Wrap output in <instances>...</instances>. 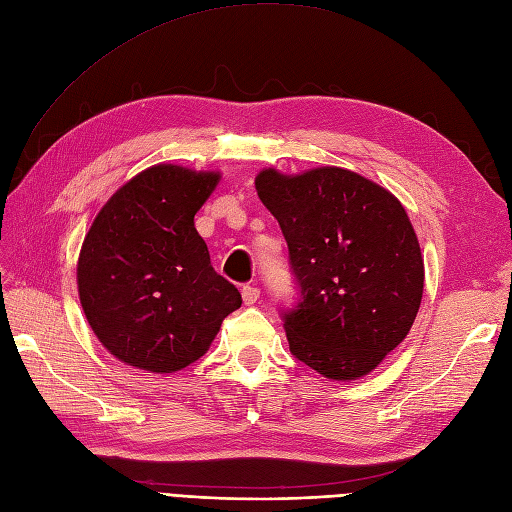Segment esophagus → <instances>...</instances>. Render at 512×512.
Instances as JSON below:
<instances>
[{
    "instance_id": "obj_1",
    "label": "esophagus",
    "mask_w": 512,
    "mask_h": 512,
    "mask_svg": "<svg viewBox=\"0 0 512 512\" xmlns=\"http://www.w3.org/2000/svg\"><path fill=\"white\" fill-rule=\"evenodd\" d=\"M259 293H261V291H259L257 287L244 285V287H242V299H244V304H246V306H253V304H257Z\"/></svg>"
}]
</instances>
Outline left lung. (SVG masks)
Wrapping results in <instances>:
<instances>
[{"mask_svg": "<svg viewBox=\"0 0 512 512\" xmlns=\"http://www.w3.org/2000/svg\"><path fill=\"white\" fill-rule=\"evenodd\" d=\"M289 244L299 301L282 310L291 354L327 380H358L407 337L424 259L403 204L337 166L255 179Z\"/></svg>", "mask_w": 512, "mask_h": 512, "instance_id": "8db88e82", "label": "left lung"}]
</instances>
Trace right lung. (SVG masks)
I'll use <instances>...</instances> for the list:
<instances>
[{
	"instance_id": "1",
	"label": "right lung",
	"mask_w": 512,
	"mask_h": 512,
	"mask_svg": "<svg viewBox=\"0 0 512 512\" xmlns=\"http://www.w3.org/2000/svg\"><path fill=\"white\" fill-rule=\"evenodd\" d=\"M221 175L175 164L124 183L94 217L78 259L86 320L118 361L149 373L196 363L242 297L211 266L194 215Z\"/></svg>"
}]
</instances>
